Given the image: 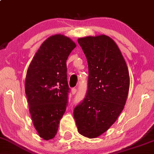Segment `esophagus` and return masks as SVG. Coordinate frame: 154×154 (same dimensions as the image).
<instances>
[{"instance_id":"esophagus-1","label":"esophagus","mask_w":154,"mask_h":154,"mask_svg":"<svg viewBox=\"0 0 154 154\" xmlns=\"http://www.w3.org/2000/svg\"><path fill=\"white\" fill-rule=\"evenodd\" d=\"M77 91V88H73V89H72V94H75V93H76Z\"/></svg>"}]
</instances>
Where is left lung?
<instances>
[{
    "mask_svg": "<svg viewBox=\"0 0 154 154\" xmlns=\"http://www.w3.org/2000/svg\"><path fill=\"white\" fill-rule=\"evenodd\" d=\"M78 43L88 61V79L86 96L75 107L73 116L81 135L96 138L109 129L123 111L129 74L119 47L110 37L80 38Z\"/></svg>",
    "mask_w": 154,
    "mask_h": 154,
    "instance_id": "8db88e82",
    "label": "left lung"
}]
</instances>
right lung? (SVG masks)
Wrapping results in <instances>:
<instances>
[{
	"mask_svg": "<svg viewBox=\"0 0 154 154\" xmlns=\"http://www.w3.org/2000/svg\"><path fill=\"white\" fill-rule=\"evenodd\" d=\"M76 45L60 34L49 37L34 56L25 88L33 125L40 137L54 138L68 105L66 60Z\"/></svg>",
	"mask_w": 154,
	"mask_h": 154,
	"instance_id": "right-lung-1",
	"label": "right lung"
}]
</instances>
